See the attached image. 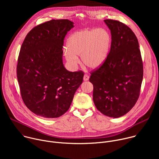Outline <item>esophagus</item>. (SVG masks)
Wrapping results in <instances>:
<instances>
[{"label": "esophagus", "instance_id": "obj_1", "mask_svg": "<svg viewBox=\"0 0 159 159\" xmlns=\"http://www.w3.org/2000/svg\"><path fill=\"white\" fill-rule=\"evenodd\" d=\"M83 79H84V81H87V80H88L89 79V75H87V74H85V75H84V78H83Z\"/></svg>", "mask_w": 159, "mask_h": 159}]
</instances>
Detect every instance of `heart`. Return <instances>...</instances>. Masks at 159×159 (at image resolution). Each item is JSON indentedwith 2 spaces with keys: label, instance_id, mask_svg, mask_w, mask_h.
I'll return each instance as SVG.
<instances>
[{
  "label": "heart",
  "instance_id": "obj_1",
  "mask_svg": "<svg viewBox=\"0 0 159 159\" xmlns=\"http://www.w3.org/2000/svg\"><path fill=\"white\" fill-rule=\"evenodd\" d=\"M111 43V34L105 29L77 31L66 42L65 56L72 65H76L79 62L77 56H81L82 63L86 66L96 69L106 60Z\"/></svg>",
  "mask_w": 159,
  "mask_h": 159
}]
</instances>
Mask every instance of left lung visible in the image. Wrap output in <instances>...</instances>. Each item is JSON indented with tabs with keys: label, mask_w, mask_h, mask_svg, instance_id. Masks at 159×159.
Wrapping results in <instances>:
<instances>
[{
	"label": "left lung",
	"mask_w": 159,
	"mask_h": 159,
	"mask_svg": "<svg viewBox=\"0 0 159 159\" xmlns=\"http://www.w3.org/2000/svg\"><path fill=\"white\" fill-rule=\"evenodd\" d=\"M111 30V48L104 63L90 72L93 101L103 115L121 117L139 99L143 67L137 36L125 24L104 20Z\"/></svg>",
	"instance_id": "8db88e82"
}]
</instances>
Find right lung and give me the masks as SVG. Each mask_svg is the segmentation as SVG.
I'll return each instance as SVG.
<instances>
[{"label": "right lung", "mask_w": 159, "mask_h": 159, "mask_svg": "<svg viewBox=\"0 0 159 159\" xmlns=\"http://www.w3.org/2000/svg\"><path fill=\"white\" fill-rule=\"evenodd\" d=\"M73 25L68 19L43 22L28 33L21 45L17 64L21 98L39 116L63 115L83 81V71H68L62 61L63 40Z\"/></svg>", "instance_id": "right-lung-1"}]
</instances>
